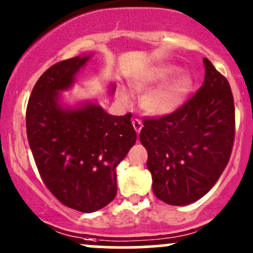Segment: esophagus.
Wrapping results in <instances>:
<instances>
[{
	"label": "esophagus",
	"instance_id": "34e87169",
	"mask_svg": "<svg viewBox=\"0 0 253 253\" xmlns=\"http://www.w3.org/2000/svg\"><path fill=\"white\" fill-rule=\"evenodd\" d=\"M131 123H132V126H134V129L136 130V132L138 134V132L141 131V129H142V122H141L138 118H134Z\"/></svg>",
	"mask_w": 253,
	"mask_h": 253
}]
</instances>
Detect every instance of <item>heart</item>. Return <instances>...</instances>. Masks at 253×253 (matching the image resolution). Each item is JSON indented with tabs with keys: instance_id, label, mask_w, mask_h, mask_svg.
Instances as JSON below:
<instances>
[{
	"instance_id": "obj_1",
	"label": "heart",
	"mask_w": 253,
	"mask_h": 253,
	"mask_svg": "<svg viewBox=\"0 0 253 253\" xmlns=\"http://www.w3.org/2000/svg\"><path fill=\"white\" fill-rule=\"evenodd\" d=\"M175 66H162L152 70L137 80L132 81L131 86L136 91H142L154 83L164 82L177 72ZM193 89V80L189 76H180L159 88L153 89L142 99V106L152 115L163 116L173 112L183 104ZM118 97L123 104H129L130 96L124 90L118 93Z\"/></svg>"
}]
</instances>
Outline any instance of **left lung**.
Listing matches in <instances>:
<instances>
[{
    "mask_svg": "<svg viewBox=\"0 0 253 253\" xmlns=\"http://www.w3.org/2000/svg\"><path fill=\"white\" fill-rule=\"evenodd\" d=\"M199 90L167 116L145 118L140 141L147 149L153 193L169 205H188L204 197L229 162L235 108L227 78L204 58Z\"/></svg>",
    "mask_w": 253,
    "mask_h": 253,
    "instance_id": "left-lung-1",
    "label": "left lung"
}]
</instances>
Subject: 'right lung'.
Wrapping results in <instances>:
<instances>
[{
    "label": "right lung",
    "mask_w": 253,
    "mask_h": 253,
    "mask_svg": "<svg viewBox=\"0 0 253 253\" xmlns=\"http://www.w3.org/2000/svg\"><path fill=\"white\" fill-rule=\"evenodd\" d=\"M89 58L50 66L35 84L26 108L29 145L43 182L61 204L86 213L115 199L116 168L136 142L131 113L108 115L93 102L61 106L60 91L72 85Z\"/></svg>",
    "instance_id": "add662e5"
}]
</instances>
